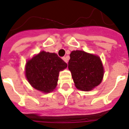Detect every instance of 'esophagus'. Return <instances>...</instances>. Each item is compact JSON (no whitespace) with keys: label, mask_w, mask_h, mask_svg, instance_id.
I'll return each mask as SVG.
<instances>
[{"label":"esophagus","mask_w":129,"mask_h":129,"mask_svg":"<svg viewBox=\"0 0 129 129\" xmlns=\"http://www.w3.org/2000/svg\"><path fill=\"white\" fill-rule=\"evenodd\" d=\"M62 59H63V60L65 62H66V63L68 62V59H67L66 57H63Z\"/></svg>","instance_id":"1"}]
</instances>
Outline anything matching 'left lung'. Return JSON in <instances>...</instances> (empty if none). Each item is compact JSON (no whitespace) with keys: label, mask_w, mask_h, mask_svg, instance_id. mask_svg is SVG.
I'll list each match as a JSON object with an SVG mask.
<instances>
[{"label":"left lung","mask_w":129,"mask_h":129,"mask_svg":"<svg viewBox=\"0 0 129 129\" xmlns=\"http://www.w3.org/2000/svg\"><path fill=\"white\" fill-rule=\"evenodd\" d=\"M68 68L78 89L92 90L102 82L104 69L100 57L84 51H73L70 53Z\"/></svg>","instance_id":"obj_1"}]
</instances>
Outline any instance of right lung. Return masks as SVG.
Here are the masks:
<instances>
[{
    "instance_id": "obj_1",
    "label": "right lung",
    "mask_w": 129,
    "mask_h": 129,
    "mask_svg": "<svg viewBox=\"0 0 129 129\" xmlns=\"http://www.w3.org/2000/svg\"><path fill=\"white\" fill-rule=\"evenodd\" d=\"M67 66L56 53L41 51L27 61L25 74L33 88L49 93L56 87L59 71Z\"/></svg>"
}]
</instances>
